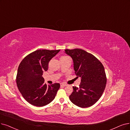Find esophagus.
I'll list each match as a JSON object with an SVG mask.
<instances>
[{
	"instance_id": "1",
	"label": "esophagus",
	"mask_w": 130,
	"mask_h": 130,
	"mask_svg": "<svg viewBox=\"0 0 130 130\" xmlns=\"http://www.w3.org/2000/svg\"><path fill=\"white\" fill-rule=\"evenodd\" d=\"M67 85L64 84V83H61V86H63V87H64V86H66Z\"/></svg>"
}]
</instances>
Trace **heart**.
I'll return each instance as SVG.
<instances>
[{"label":"heart","mask_w":130,"mask_h":130,"mask_svg":"<svg viewBox=\"0 0 130 130\" xmlns=\"http://www.w3.org/2000/svg\"><path fill=\"white\" fill-rule=\"evenodd\" d=\"M67 58V56H62L61 58V59H62V58Z\"/></svg>","instance_id":"b5f03b06"}]
</instances>
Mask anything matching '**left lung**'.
I'll return each mask as SVG.
<instances>
[{
	"label": "left lung",
	"mask_w": 130,
	"mask_h": 130,
	"mask_svg": "<svg viewBox=\"0 0 130 130\" xmlns=\"http://www.w3.org/2000/svg\"><path fill=\"white\" fill-rule=\"evenodd\" d=\"M64 51L73 60L77 77H81L79 86H73L70 100L79 107H89L99 100L105 89L107 78L104 67L94 55L84 50L75 48Z\"/></svg>",
	"instance_id": "1"
}]
</instances>
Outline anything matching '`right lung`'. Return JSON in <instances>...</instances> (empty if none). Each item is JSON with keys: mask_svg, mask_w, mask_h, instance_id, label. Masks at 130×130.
Segmentation results:
<instances>
[{"mask_svg": "<svg viewBox=\"0 0 130 130\" xmlns=\"http://www.w3.org/2000/svg\"><path fill=\"white\" fill-rule=\"evenodd\" d=\"M60 51L37 50L26 56L21 62L16 78L17 86L25 100L31 105L42 107L54 99L60 84L47 85L42 75L48 69L49 61Z\"/></svg>", "mask_w": 130, "mask_h": 130, "instance_id": "right-lung-1", "label": "right lung"}]
</instances>
